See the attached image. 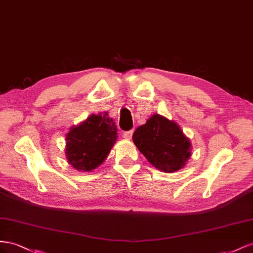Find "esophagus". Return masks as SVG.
I'll list each match as a JSON object with an SVG mask.
<instances>
[{"instance_id": "esophagus-1", "label": "esophagus", "mask_w": 253, "mask_h": 253, "mask_svg": "<svg viewBox=\"0 0 253 253\" xmlns=\"http://www.w3.org/2000/svg\"><path fill=\"white\" fill-rule=\"evenodd\" d=\"M132 133H133V130L125 131L124 133H123V138L126 139V140H130L132 138Z\"/></svg>"}]
</instances>
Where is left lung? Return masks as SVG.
<instances>
[{
  "instance_id": "1",
  "label": "left lung",
  "mask_w": 253,
  "mask_h": 253,
  "mask_svg": "<svg viewBox=\"0 0 253 253\" xmlns=\"http://www.w3.org/2000/svg\"><path fill=\"white\" fill-rule=\"evenodd\" d=\"M132 140L148 162L164 172L181 169L191 157V142L181 128L160 114L136 128Z\"/></svg>"
}]
</instances>
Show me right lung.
<instances>
[{
  "mask_svg": "<svg viewBox=\"0 0 253 253\" xmlns=\"http://www.w3.org/2000/svg\"><path fill=\"white\" fill-rule=\"evenodd\" d=\"M118 128L107 112L91 114L72 127L66 138V157L77 170L91 171L99 167L117 141Z\"/></svg>",
  "mask_w": 253,
  "mask_h": 253,
  "instance_id": "right-lung-1",
  "label": "right lung"
}]
</instances>
